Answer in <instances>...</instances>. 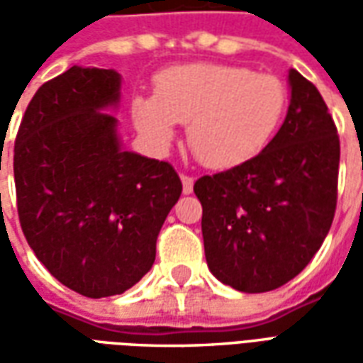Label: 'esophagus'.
<instances>
[{
    "mask_svg": "<svg viewBox=\"0 0 363 363\" xmlns=\"http://www.w3.org/2000/svg\"><path fill=\"white\" fill-rule=\"evenodd\" d=\"M181 181H182V192H184V194H190L192 189H194V179L189 177V174H181Z\"/></svg>",
    "mask_w": 363,
    "mask_h": 363,
    "instance_id": "obj_1",
    "label": "esophagus"
}]
</instances>
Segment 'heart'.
<instances>
[{
	"label": "heart",
	"mask_w": 363,
	"mask_h": 363,
	"mask_svg": "<svg viewBox=\"0 0 363 363\" xmlns=\"http://www.w3.org/2000/svg\"><path fill=\"white\" fill-rule=\"evenodd\" d=\"M288 106L286 85L270 74L229 64H184L155 77V96H135V128L165 150L174 122L189 124L186 140L200 163L235 169L264 151Z\"/></svg>",
	"instance_id": "obj_1"
}]
</instances>
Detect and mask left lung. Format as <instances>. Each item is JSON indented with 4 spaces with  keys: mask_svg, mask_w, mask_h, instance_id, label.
Instances as JSON below:
<instances>
[{
    "mask_svg": "<svg viewBox=\"0 0 363 363\" xmlns=\"http://www.w3.org/2000/svg\"><path fill=\"white\" fill-rule=\"evenodd\" d=\"M288 114L262 153L194 182L210 272L245 294L284 286L327 237L340 140L317 87L289 69Z\"/></svg>",
    "mask_w": 363,
    "mask_h": 363,
    "instance_id": "left-lung-1",
    "label": "left lung"
}]
</instances>
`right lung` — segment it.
Returning a JSON list of instances; mask_svg holds the SVG:
<instances>
[{"instance_id": "right-lung-1", "label": "right lung", "mask_w": 363, "mask_h": 363, "mask_svg": "<svg viewBox=\"0 0 363 363\" xmlns=\"http://www.w3.org/2000/svg\"><path fill=\"white\" fill-rule=\"evenodd\" d=\"M114 69L69 67L21 120L13 173L21 229L48 272L85 297L124 294L150 272L182 192L167 161L124 151Z\"/></svg>"}]
</instances>
